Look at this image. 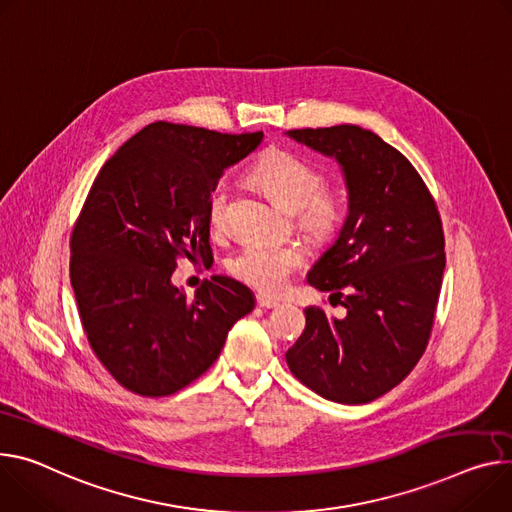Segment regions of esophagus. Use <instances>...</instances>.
Returning a JSON list of instances; mask_svg holds the SVG:
<instances>
[{"mask_svg": "<svg viewBox=\"0 0 512 512\" xmlns=\"http://www.w3.org/2000/svg\"><path fill=\"white\" fill-rule=\"evenodd\" d=\"M257 306L259 308H277V306H280V300L271 298V296H265V294H259L257 296Z\"/></svg>", "mask_w": 512, "mask_h": 512, "instance_id": "1", "label": "esophagus"}]
</instances>
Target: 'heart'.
<instances>
[{"label":"heart","mask_w":512,"mask_h":512,"mask_svg":"<svg viewBox=\"0 0 512 512\" xmlns=\"http://www.w3.org/2000/svg\"><path fill=\"white\" fill-rule=\"evenodd\" d=\"M255 177L265 190L292 212H300L302 226L314 237H329L341 220L339 202L324 192V173L290 151H271L255 167ZM230 185L218 179L208 196V220L212 226L224 222ZM304 251L294 243L251 241L230 257L228 267L245 284L273 294L286 288L294 271L304 265Z\"/></svg>","instance_id":"heart-1"}]
</instances>
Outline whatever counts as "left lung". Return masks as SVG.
Listing matches in <instances>:
<instances>
[{"label":"left lung","mask_w":512,"mask_h":512,"mask_svg":"<svg viewBox=\"0 0 512 512\" xmlns=\"http://www.w3.org/2000/svg\"><path fill=\"white\" fill-rule=\"evenodd\" d=\"M288 136L337 159L349 210L308 271V284L333 292L347 316L308 306L286 361L318 396L365 404L398 386L427 349L445 269L441 216L423 177L376 132L341 124Z\"/></svg>","instance_id":"obj_1"}]
</instances>
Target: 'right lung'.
Instances as JSON below:
<instances>
[{
    "mask_svg": "<svg viewBox=\"0 0 512 512\" xmlns=\"http://www.w3.org/2000/svg\"><path fill=\"white\" fill-rule=\"evenodd\" d=\"M261 138L153 122L91 185L71 235V286L91 349L126 390L157 398L192 384L255 308L232 277L212 275L188 300L171 275L179 257H212V185Z\"/></svg>",
    "mask_w": 512,
    "mask_h": 512,
    "instance_id": "right-lung-1",
    "label": "right lung"
}]
</instances>
